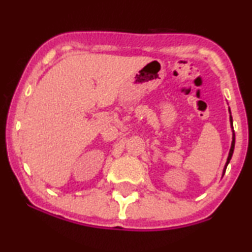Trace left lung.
Returning <instances> with one entry per match:
<instances>
[{"label":"left lung","instance_id":"1","mask_svg":"<svg viewBox=\"0 0 252 252\" xmlns=\"http://www.w3.org/2000/svg\"><path fill=\"white\" fill-rule=\"evenodd\" d=\"M230 121H231V124H232V117L230 116ZM233 149H235V134L232 136V143H231V148H230V153H229V156H228V160H226V164L224 166V170H223V175L225 174V170H226V166H228L230 159H231L232 157V154H233Z\"/></svg>","mask_w":252,"mask_h":252}]
</instances>
